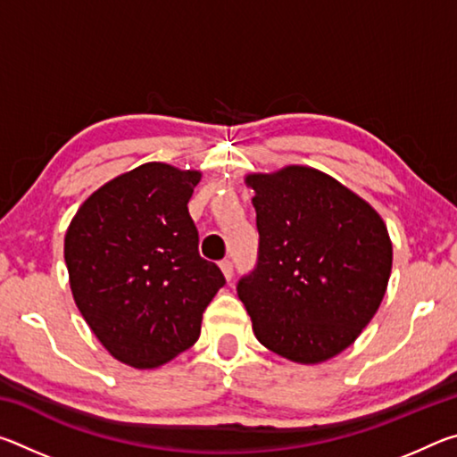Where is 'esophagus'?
<instances>
[{
	"instance_id": "1",
	"label": "esophagus",
	"mask_w": 457,
	"mask_h": 457,
	"mask_svg": "<svg viewBox=\"0 0 457 457\" xmlns=\"http://www.w3.org/2000/svg\"><path fill=\"white\" fill-rule=\"evenodd\" d=\"M220 268H221L223 276H226V280H231V278H234V264H231L229 260H223L221 264H220Z\"/></svg>"
}]
</instances>
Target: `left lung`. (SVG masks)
<instances>
[{
    "mask_svg": "<svg viewBox=\"0 0 457 457\" xmlns=\"http://www.w3.org/2000/svg\"><path fill=\"white\" fill-rule=\"evenodd\" d=\"M258 264L237 296L266 349L314 365L351 346L381 306L393 245L373 207L330 175L253 173Z\"/></svg>",
    "mask_w": 457,
    "mask_h": 457,
    "instance_id": "left-lung-1",
    "label": "left lung"
}]
</instances>
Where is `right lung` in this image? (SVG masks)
Wrapping results in <instances>:
<instances>
[{"label":"right lung","instance_id":"add662e5","mask_svg":"<svg viewBox=\"0 0 457 457\" xmlns=\"http://www.w3.org/2000/svg\"><path fill=\"white\" fill-rule=\"evenodd\" d=\"M199 179V171L145 163L92 193L68 226L74 303L104 349L130 367L154 369L187 351L226 284L199 256L187 210Z\"/></svg>","mask_w":457,"mask_h":457}]
</instances>
